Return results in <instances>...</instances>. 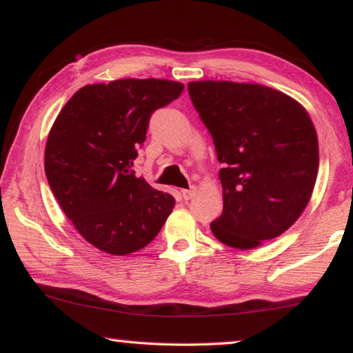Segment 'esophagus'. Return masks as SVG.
I'll return each mask as SVG.
<instances>
[{
  "label": "esophagus",
  "mask_w": 353,
  "mask_h": 353,
  "mask_svg": "<svg viewBox=\"0 0 353 353\" xmlns=\"http://www.w3.org/2000/svg\"><path fill=\"white\" fill-rule=\"evenodd\" d=\"M194 196V187H191V188H188V190H182V198L185 199V201H188V199H191Z\"/></svg>",
  "instance_id": "1"
}]
</instances>
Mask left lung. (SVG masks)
<instances>
[{"mask_svg": "<svg viewBox=\"0 0 353 353\" xmlns=\"http://www.w3.org/2000/svg\"><path fill=\"white\" fill-rule=\"evenodd\" d=\"M223 163L224 207L210 224L221 243L252 249L282 235L307 207L318 176V135L307 110L260 83H188Z\"/></svg>", "mask_w": 353, "mask_h": 353, "instance_id": "obj_1", "label": "left lung"}]
</instances>
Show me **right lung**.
Listing matches in <instances>:
<instances>
[{
    "mask_svg": "<svg viewBox=\"0 0 353 353\" xmlns=\"http://www.w3.org/2000/svg\"><path fill=\"white\" fill-rule=\"evenodd\" d=\"M183 83L118 79L77 90L59 113L45 149V174L59 205L94 248L128 255L151 243L176 199L132 170L149 119L181 97Z\"/></svg>",
    "mask_w": 353,
    "mask_h": 353,
    "instance_id": "1",
    "label": "right lung"
}]
</instances>
